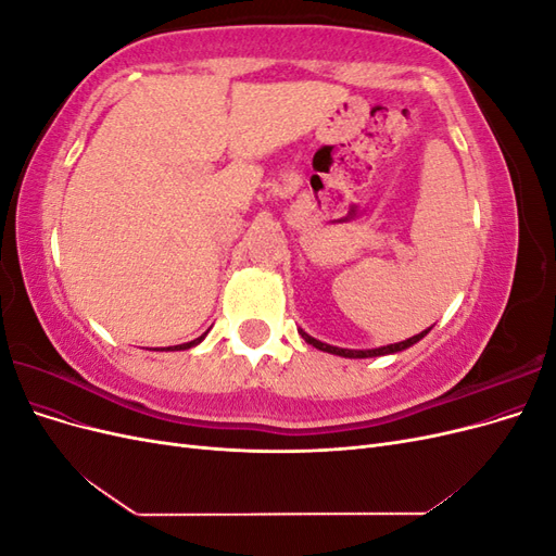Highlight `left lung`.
<instances>
[{"label":"left lung","mask_w":556,"mask_h":556,"mask_svg":"<svg viewBox=\"0 0 556 556\" xmlns=\"http://www.w3.org/2000/svg\"><path fill=\"white\" fill-rule=\"evenodd\" d=\"M429 331H431V327H429V329H425V331H419L417 336H410V339L401 341V343L382 345V348H371V350H348V348H336V345H329V343H323V341L313 339V336H308L306 331H301V339H304L306 343H311V345H313V348H317V350L329 352V355H339V357H348V359H366V357L396 355V352H401V350H408V348H410V345H415L417 341H422Z\"/></svg>","instance_id":"obj_1"}]
</instances>
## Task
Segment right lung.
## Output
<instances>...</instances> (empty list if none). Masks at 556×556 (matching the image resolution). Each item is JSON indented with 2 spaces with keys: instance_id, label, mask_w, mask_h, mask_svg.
I'll list each match as a JSON object with an SVG mask.
<instances>
[{
  "instance_id": "add662e5",
  "label": "right lung",
  "mask_w": 556,
  "mask_h": 556,
  "mask_svg": "<svg viewBox=\"0 0 556 556\" xmlns=\"http://www.w3.org/2000/svg\"><path fill=\"white\" fill-rule=\"evenodd\" d=\"M206 339V333H201L199 339H194V341H190V343H182V345H172V348H162V350H190V348H194V345H199L201 341ZM157 350V348H155Z\"/></svg>"
}]
</instances>
